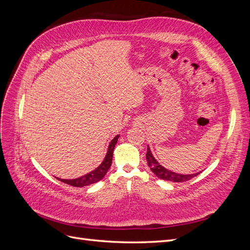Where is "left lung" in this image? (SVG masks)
<instances>
[{"label": "left lung", "instance_id": "8db88e82", "mask_svg": "<svg viewBox=\"0 0 250 250\" xmlns=\"http://www.w3.org/2000/svg\"><path fill=\"white\" fill-rule=\"evenodd\" d=\"M146 158H147V163H148L150 170L152 171L158 178L164 179V180L173 181V183H184V181L190 180L193 177L197 176L199 174V173H195V174H188V175H186V174H178V173L172 172L168 169H166L155 160L154 156L152 155V153H151L149 146L147 148Z\"/></svg>", "mask_w": 250, "mask_h": 250}]
</instances>
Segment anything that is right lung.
Instances as JSON below:
<instances>
[{"label":"right lung","mask_w":250,"mask_h":250,"mask_svg":"<svg viewBox=\"0 0 250 250\" xmlns=\"http://www.w3.org/2000/svg\"><path fill=\"white\" fill-rule=\"evenodd\" d=\"M118 139H119V134L116 135V137L111 140L109 146H108V149H107V153H106V155H105L104 161L101 163L99 167L96 168L94 171L89 172V173L85 174V175H83L81 177L75 178V179H62V178H57V179L60 180V181H62V183H64L66 185L77 187V188H82V187H85V186H89L92 184L98 183V181L101 180L105 176V174L107 173L108 169L110 168L111 161H112L113 149H115V146H116V144L118 142Z\"/></svg>","instance_id":"1"}]
</instances>
